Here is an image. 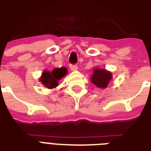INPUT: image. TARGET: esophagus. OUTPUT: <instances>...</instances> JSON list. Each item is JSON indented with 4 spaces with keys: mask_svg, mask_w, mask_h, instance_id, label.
<instances>
[{
    "mask_svg": "<svg viewBox=\"0 0 151 151\" xmlns=\"http://www.w3.org/2000/svg\"><path fill=\"white\" fill-rule=\"evenodd\" d=\"M70 69L71 71H76L78 69V66L76 64H70Z\"/></svg>",
    "mask_w": 151,
    "mask_h": 151,
    "instance_id": "obj_1",
    "label": "esophagus"
}]
</instances>
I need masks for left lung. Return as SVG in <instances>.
<instances>
[{"label":"left lung","instance_id":"left-lung-1","mask_svg":"<svg viewBox=\"0 0 151 151\" xmlns=\"http://www.w3.org/2000/svg\"><path fill=\"white\" fill-rule=\"evenodd\" d=\"M91 77V83L98 88H105L111 80V73L104 69H96Z\"/></svg>","mask_w":151,"mask_h":151}]
</instances>
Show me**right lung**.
I'll use <instances>...</instances> for the list:
<instances>
[{
	"mask_svg": "<svg viewBox=\"0 0 151 151\" xmlns=\"http://www.w3.org/2000/svg\"><path fill=\"white\" fill-rule=\"evenodd\" d=\"M67 74L66 68L53 69L52 71H45L43 72L40 81L47 88H55L58 85V81Z\"/></svg>",
	"mask_w": 151,
	"mask_h": 151,
	"instance_id": "right-lung-1",
	"label": "right lung"
}]
</instances>
